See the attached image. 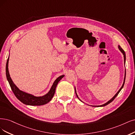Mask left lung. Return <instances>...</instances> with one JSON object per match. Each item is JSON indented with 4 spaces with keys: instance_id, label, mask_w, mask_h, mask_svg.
<instances>
[{
    "instance_id": "left-lung-1",
    "label": "left lung",
    "mask_w": 135,
    "mask_h": 135,
    "mask_svg": "<svg viewBox=\"0 0 135 135\" xmlns=\"http://www.w3.org/2000/svg\"><path fill=\"white\" fill-rule=\"evenodd\" d=\"M118 49L119 50V51H121V53L123 54V57H124V65H125V62H126V54H125V52H124V51L122 49V48L120 47V46H119V45L118 46ZM125 78H126V69H125V70H124V80H123V84H122V86H121V87L120 88V89H119L118 91L116 93L115 95H114L111 99H109V100L108 102H107L106 103L102 104V105H100V106H93V107H103V106H107V104H108L109 103H110L111 102H112V101L114 100V99L117 97V96L118 95V93H119V92H120V91H121V89L123 88V86H124V82H125ZM74 89H75V93H76V96H77V98H78L81 101H82L81 100V99L79 98V97H78V95H77V92H76V87H74ZM82 102H83V101H82ZM83 103H85L84 102H83Z\"/></svg>"
}]
</instances>
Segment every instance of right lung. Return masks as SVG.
Segmentation results:
<instances>
[{
  "label": "right lung",
  "instance_id": "1",
  "mask_svg": "<svg viewBox=\"0 0 135 135\" xmlns=\"http://www.w3.org/2000/svg\"><path fill=\"white\" fill-rule=\"evenodd\" d=\"M9 55L7 59L6 64V76L7 80L9 83V85L11 87L12 91L15 94L16 97L22 102L23 103L26 105L30 106H41L48 103L51 100L52 98L54 95L56 88L58 82L61 81V79L64 77V75H62L58 77L53 82L52 86L47 93L42 96H35L33 94L25 92L23 91L20 90L17 86L14 83L12 79L10 76L9 70H8V63H9Z\"/></svg>",
  "mask_w": 135,
  "mask_h": 135
}]
</instances>
